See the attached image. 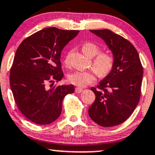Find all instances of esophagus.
Returning a JSON list of instances; mask_svg holds the SVG:
<instances>
[{
  "mask_svg": "<svg viewBox=\"0 0 155 155\" xmlns=\"http://www.w3.org/2000/svg\"><path fill=\"white\" fill-rule=\"evenodd\" d=\"M75 91H76V93H80L83 91V89H81V88H79V87H76V89H75Z\"/></svg>",
  "mask_w": 155,
  "mask_h": 155,
  "instance_id": "1",
  "label": "esophagus"
}]
</instances>
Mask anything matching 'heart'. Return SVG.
I'll return each instance as SVG.
<instances>
[{"label":"heart","mask_w":155,"mask_h":155,"mask_svg":"<svg viewBox=\"0 0 155 155\" xmlns=\"http://www.w3.org/2000/svg\"><path fill=\"white\" fill-rule=\"evenodd\" d=\"M81 50L84 55L92 58L100 52V48L93 42H86L82 45ZM114 62L115 59L113 54L108 52H102L93 59V67L99 76H104L112 71ZM65 63H68L67 59ZM68 80L74 85L84 87L96 81V74L93 71H76L69 75Z\"/></svg>","instance_id":"1"}]
</instances>
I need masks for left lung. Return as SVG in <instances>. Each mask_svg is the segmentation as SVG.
<instances>
[{
    "label": "left lung",
    "instance_id": "left-lung-1",
    "mask_svg": "<svg viewBox=\"0 0 155 155\" xmlns=\"http://www.w3.org/2000/svg\"><path fill=\"white\" fill-rule=\"evenodd\" d=\"M101 38L113 53L114 66L97 89L96 99L88 110L90 117L104 127H114L127 120L139 102L143 67L134 45L110 30H91Z\"/></svg>",
    "mask_w": 155,
    "mask_h": 155
}]
</instances>
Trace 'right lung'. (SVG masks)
Segmentation results:
<instances>
[{"label": "right lung", "instance_id": "1", "mask_svg": "<svg viewBox=\"0 0 155 155\" xmlns=\"http://www.w3.org/2000/svg\"><path fill=\"white\" fill-rule=\"evenodd\" d=\"M79 32L45 28L25 38L17 49L10 70V87L20 111L37 124L57 120L64 96L74 93L73 84L53 85L64 76L62 49Z\"/></svg>", "mask_w": 155, "mask_h": 155}]
</instances>
